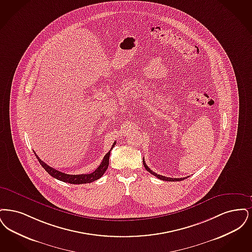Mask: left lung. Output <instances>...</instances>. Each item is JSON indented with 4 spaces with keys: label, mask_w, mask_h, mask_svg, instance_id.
<instances>
[{
    "label": "left lung",
    "mask_w": 252,
    "mask_h": 252,
    "mask_svg": "<svg viewBox=\"0 0 252 252\" xmlns=\"http://www.w3.org/2000/svg\"><path fill=\"white\" fill-rule=\"evenodd\" d=\"M143 164H144V166H145V168L151 173V174H153V175L155 176V177H157L158 179H160V180H163V181H167V182H179V181H183V180H185L186 178H168V177H164V176L159 175V174H156L155 172H154L153 170H151L150 169V167L146 164L145 163V160L143 159Z\"/></svg>",
    "instance_id": "8db88e82"
}]
</instances>
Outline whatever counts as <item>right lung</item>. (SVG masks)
Listing matches in <instances>:
<instances>
[{"instance_id":"obj_1","label":"right lung","mask_w":252,"mask_h":252,"mask_svg":"<svg viewBox=\"0 0 252 252\" xmlns=\"http://www.w3.org/2000/svg\"><path fill=\"white\" fill-rule=\"evenodd\" d=\"M116 142H114L111 150L107 154H105V156L103 157L102 161L100 164L98 165V168L90 173V174H79V175H70V174H66V173H63L61 171H58L55 168L51 167L50 165H48L47 164H45L43 161H41V159L36 155V154L34 153L35 157L37 158L38 162L40 163V164L42 165L44 169L55 179L61 181V182H64V183H67V184H72V185H82V184H89V183H92L94 181H97L98 179H99L101 176L104 174V172L106 171V169L108 168V164H109V157L110 153L112 151V149L115 147Z\"/></svg>"}]
</instances>
